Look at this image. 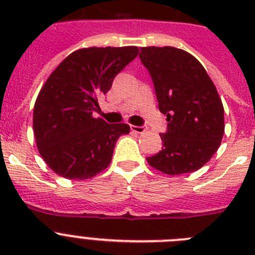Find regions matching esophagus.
Here are the masks:
<instances>
[{
    "mask_svg": "<svg viewBox=\"0 0 255 255\" xmlns=\"http://www.w3.org/2000/svg\"><path fill=\"white\" fill-rule=\"evenodd\" d=\"M130 129H131V131L138 132V134H143V132H145V128H144V126L131 125V126H130Z\"/></svg>",
    "mask_w": 255,
    "mask_h": 255,
    "instance_id": "obj_1",
    "label": "esophagus"
}]
</instances>
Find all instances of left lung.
<instances>
[{
	"label": "left lung",
	"mask_w": 255,
	"mask_h": 255,
	"mask_svg": "<svg viewBox=\"0 0 255 255\" xmlns=\"http://www.w3.org/2000/svg\"><path fill=\"white\" fill-rule=\"evenodd\" d=\"M155 88L159 111L167 115L163 148L149 166L171 176L199 170L220 148L224 106L199 61L175 47H141L139 53Z\"/></svg>",
	"instance_id": "left-lung-1"
}]
</instances>
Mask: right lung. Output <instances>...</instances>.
I'll return each mask as SVG.
<instances>
[{
    "instance_id": "right-lung-1",
    "label": "right lung",
    "mask_w": 255,
    "mask_h": 255,
    "mask_svg": "<svg viewBox=\"0 0 255 255\" xmlns=\"http://www.w3.org/2000/svg\"><path fill=\"white\" fill-rule=\"evenodd\" d=\"M138 52L135 46L80 48L48 76L35 101L33 130L38 152L58 176L87 180L111 163L117 139L130 126L107 124L93 112Z\"/></svg>"
}]
</instances>
